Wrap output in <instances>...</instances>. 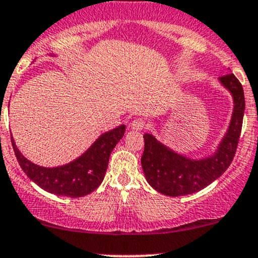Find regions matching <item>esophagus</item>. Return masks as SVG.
Returning a JSON list of instances; mask_svg holds the SVG:
<instances>
[{"instance_id": "obj_1", "label": "esophagus", "mask_w": 258, "mask_h": 258, "mask_svg": "<svg viewBox=\"0 0 258 258\" xmlns=\"http://www.w3.org/2000/svg\"><path fill=\"white\" fill-rule=\"evenodd\" d=\"M144 127H146V121L142 120V118H137V120L132 121L131 123V128L136 130V131H141Z\"/></svg>"}]
</instances>
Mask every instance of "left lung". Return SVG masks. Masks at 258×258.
Returning a JSON list of instances; mask_svg holds the SVG:
<instances>
[{"label":"left lung","instance_id":"obj_1","mask_svg":"<svg viewBox=\"0 0 258 258\" xmlns=\"http://www.w3.org/2000/svg\"><path fill=\"white\" fill-rule=\"evenodd\" d=\"M219 81L233 95L234 112L228 132L212 157L188 159L158 142L152 135L143 136L144 152L141 163L144 175L149 185L160 194L177 197L201 191L217 180L233 161L244 120V89L234 73L220 76Z\"/></svg>","mask_w":258,"mask_h":258}]
</instances>
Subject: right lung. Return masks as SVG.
Instances as JSON below:
<instances>
[{
  "mask_svg": "<svg viewBox=\"0 0 258 258\" xmlns=\"http://www.w3.org/2000/svg\"><path fill=\"white\" fill-rule=\"evenodd\" d=\"M124 130L126 126L121 124L105 132L81 157L57 168H44L33 164L22 155L14 141H11L19 165L36 185L57 196L83 197L98 188L103 182L110 154L123 137Z\"/></svg>",
  "mask_w": 258,
  "mask_h": 258,
  "instance_id": "add662e5",
  "label": "right lung"
}]
</instances>
